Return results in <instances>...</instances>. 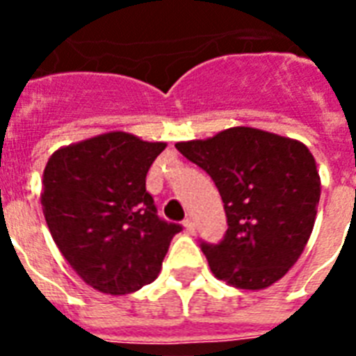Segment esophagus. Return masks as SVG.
<instances>
[{"mask_svg":"<svg viewBox=\"0 0 356 356\" xmlns=\"http://www.w3.org/2000/svg\"><path fill=\"white\" fill-rule=\"evenodd\" d=\"M184 231L188 234H195V223L192 222V220H186V222H184Z\"/></svg>","mask_w":356,"mask_h":356,"instance_id":"34e87169","label":"esophagus"}]
</instances>
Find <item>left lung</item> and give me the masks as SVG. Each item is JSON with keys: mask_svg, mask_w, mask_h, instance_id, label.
Instances as JSON below:
<instances>
[{"mask_svg": "<svg viewBox=\"0 0 356 356\" xmlns=\"http://www.w3.org/2000/svg\"><path fill=\"white\" fill-rule=\"evenodd\" d=\"M222 195L229 229L201 243L211 271L240 290H264L286 275L314 229L321 181L314 155L296 138L231 127L175 144Z\"/></svg>", "mask_w": 356, "mask_h": 356, "instance_id": "1", "label": "left lung"}]
</instances>
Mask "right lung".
Instances as JSON below:
<instances>
[{"instance_id":"1","label":"right lung","mask_w":356,"mask_h":356,"mask_svg":"<svg viewBox=\"0 0 356 356\" xmlns=\"http://www.w3.org/2000/svg\"><path fill=\"white\" fill-rule=\"evenodd\" d=\"M166 142L111 131L58 147L42 177V211L58 251L94 290L136 292L159 277L175 223L159 220L145 175Z\"/></svg>"}]
</instances>
